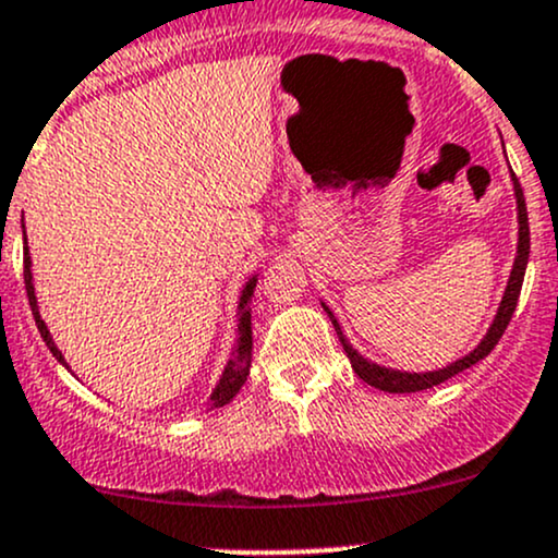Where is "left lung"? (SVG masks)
<instances>
[{"label": "left lung", "instance_id": "left-lung-1", "mask_svg": "<svg viewBox=\"0 0 558 558\" xmlns=\"http://www.w3.org/2000/svg\"><path fill=\"white\" fill-rule=\"evenodd\" d=\"M513 190H517V206H519V248H517V262H513L511 278H508V286H506V293H504V302H500L498 315H495L493 326H489L485 339L480 341V347H476L471 354H466V357H463V360H456V363L448 365V368H442V371H428V373H402V371L381 368V365L371 363V360H365L363 354H357L352 347L347 344V339H344V336H341L339 323H336V317L330 315V310L326 307L328 317H330V320H333L336 333H339L341 344H344V352H347L349 363H352V371L357 373V376L363 378L365 384H371V387H376V389H381V391H391V395L424 391V389L437 387V384L448 381V378L456 376V373L471 368V365L480 363V360H485L487 354L493 352L495 344H498V341H500V336H504V330L508 328V323H511L513 310H517L519 291H522V283H524V269H527V259H530L527 206H524V193H522V185H519L517 177H513Z\"/></svg>", "mask_w": 558, "mask_h": 558}]
</instances>
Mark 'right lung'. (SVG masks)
Instances as JSON below:
<instances>
[{"instance_id": "right-lung-1", "label": "right lung", "mask_w": 558, "mask_h": 558, "mask_svg": "<svg viewBox=\"0 0 558 558\" xmlns=\"http://www.w3.org/2000/svg\"><path fill=\"white\" fill-rule=\"evenodd\" d=\"M23 280H26L28 304H31V312H34L36 328H39L41 339L47 341L50 352L60 360V363L65 365L63 354H60V349L54 347L50 330H47L45 320H41V315H39V307H36L34 283H31V256H28V248L23 251ZM254 289H256V278H251L248 283H246V289H243V293H241V304H238V310H241V326H238V330H241V339H238L235 352H232V360L228 363V368H225L222 378H219L217 389L211 391V397H209V405L211 408H225V405H228V402L238 395V389L243 387V381H246V376H248V368H251V312H248V302H251V296H254Z\"/></svg>"}]
</instances>
